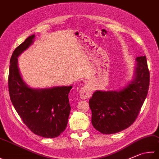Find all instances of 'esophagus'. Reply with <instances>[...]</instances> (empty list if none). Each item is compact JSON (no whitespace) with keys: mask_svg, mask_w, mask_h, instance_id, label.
Segmentation results:
<instances>
[{"mask_svg":"<svg viewBox=\"0 0 159 159\" xmlns=\"http://www.w3.org/2000/svg\"><path fill=\"white\" fill-rule=\"evenodd\" d=\"M80 98L82 100H86L91 96V89L88 85H84L80 90Z\"/></svg>","mask_w":159,"mask_h":159,"instance_id":"1","label":"esophagus"}]
</instances>
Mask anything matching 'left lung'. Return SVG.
Wrapping results in <instances>:
<instances>
[{
  "mask_svg": "<svg viewBox=\"0 0 159 159\" xmlns=\"http://www.w3.org/2000/svg\"><path fill=\"white\" fill-rule=\"evenodd\" d=\"M132 80L118 91H95L89 100L92 125L104 134L120 132L136 120L148 93L149 72L145 56L138 57Z\"/></svg>",
  "mask_w": 159,
  "mask_h": 159,
  "instance_id": "obj_1",
  "label": "left lung"
}]
</instances>
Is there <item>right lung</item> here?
<instances>
[{
  "mask_svg": "<svg viewBox=\"0 0 159 159\" xmlns=\"http://www.w3.org/2000/svg\"><path fill=\"white\" fill-rule=\"evenodd\" d=\"M34 38L35 34L30 36L12 53L9 92L15 110L26 126L36 135L52 139L66 128L71 109L68 94L73 86L35 89L25 82L18 66V57L34 43Z\"/></svg>",
  "mask_w": 159,
  "mask_h": 159,
  "instance_id": "add662e5",
  "label": "right lung"
}]
</instances>
